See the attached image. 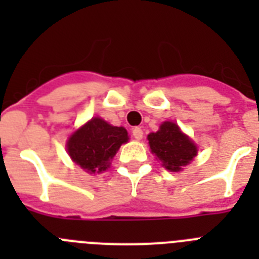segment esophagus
Returning <instances> with one entry per match:
<instances>
[{"label": "esophagus", "mask_w": 259, "mask_h": 259, "mask_svg": "<svg viewBox=\"0 0 259 259\" xmlns=\"http://www.w3.org/2000/svg\"><path fill=\"white\" fill-rule=\"evenodd\" d=\"M143 130H141L140 127H135L134 130H132V136L136 139V140H141L143 139Z\"/></svg>", "instance_id": "34e87169"}]
</instances>
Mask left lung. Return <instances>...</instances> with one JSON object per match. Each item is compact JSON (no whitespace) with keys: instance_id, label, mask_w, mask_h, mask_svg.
I'll return each mask as SVG.
<instances>
[{"instance_id":"1","label":"left lung","mask_w":259,"mask_h":259,"mask_svg":"<svg viewBox=\"0 0 259 259\" xmlns=\"http://www.w3.org/2000/svg\"><path fill=\"white\" fill-rule=\"evenodd\" d=\"M148 140L153 154L174 172L182 170L197 154V146L172 122L162 123L157 132L148 135Z\"/></svg>"}]
</instances>
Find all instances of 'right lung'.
<instances>
[{
    "instance_id": "right-lung-1",
    "label": "right lung",
    "mask_w": 259,
    "mask_h": 259,
    "mask_svg": "<svg viewBox=\"0 0 259 259\" xmlns=\"http://www.w3.org/2000/svg\"><path fill=\"white\" fill-rule=\"evenodd\" d=\"M128 141L125 128L114 127L101 118L91 119L71 135L67 150L72 161L87 172H102L120 145Z\"/></svg>"
}]
</instances>
